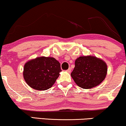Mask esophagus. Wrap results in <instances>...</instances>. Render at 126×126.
Masks as SVG:
<instances>
[{"label":"esophagus","instance_id":"34e87169","mask_svg":"<svg viewBox=\"0 0 126 126\" xmlns=\"http://www.w3.org/2000/svg\"><path fill=\"white\" fill-rule=\"evenodd\" d=\"M66 71H67L68 72L70 73L71 71V68H68V69H67V70H66Z\"/></svg>","mask_w":126,"mask_h":126}]
</instances>
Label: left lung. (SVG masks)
Listing matches in <instances>:
<instances>
[{"instance_id": "left-lung-1", "label": "left lung", "mask_w": 126, "mask_h": 126, "mask_svg": "<svg viewBox=\"0 0 126 126\" xmlns=\"http://www.w3.org/2000/svg\"><path fill=\"white\" fill-rule=\"evenodd\" d=\"M107 71L108 66L102 60L94 56H82L75 60L71 75L78 86L91 89L103 82Z\"/></svg>"}]
</instances>
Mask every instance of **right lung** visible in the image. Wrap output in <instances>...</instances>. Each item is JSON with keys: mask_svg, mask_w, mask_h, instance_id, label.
Wrapping results in <instances>:
<instances>
[{"mask_svg": "<svg viewBox=\"0 0 126 126\" xmlns=\"http://www.w3.org/2000/svg\"><path fill=\"white\" fill-rule=\"evenodd\" d=\"M61 71L60 63L53 57H40L25 63L23 77L31 88L45 91L52 87Z\"/></svg>", "mask_w": 126, "mask_h": 126, "instance_id": "right-lung-1", "label": "right lung"}]
</instances>
